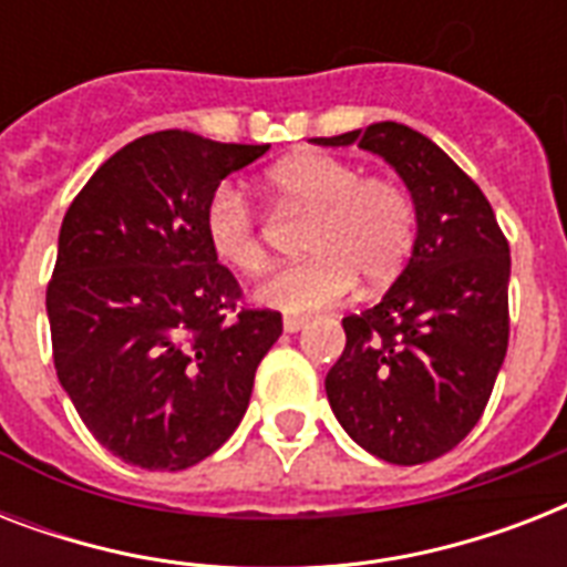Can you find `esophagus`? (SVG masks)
<instances>
[{"label":"esophagus","mask_w":567,"mask_h":567,"mask_svg":"<svg viewBox=\"0 0 567 567\" xmlns=\"http://www.w3.org/2000/svg\"><path fill=\"white\" fill-rule=\"evenodd\" d=\"M306 327V318H285V332H300Z\"/></svg>","instance_id":"obj_1"}]
</instances>
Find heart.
Segmentation results:
<instances>
[{
  "mask_svg": "<svg viewBox=\"0 0 567 567\" xmlns=\"http://www.w3.org/2000/svg\"><path fill=\"white\" fill-rule=\"evenodd\" d=\"M267 188L285 208L311 214L306 249L311 258L279 270L258 297L285 315L329 309L353 291L385 288L405 267L414 247L412 196L385 176L323 153H300L267 173ZM205 240L223 265L244 276L265 274L270 252L244 194L220 185L205 205Z\"/></svg>",
  "mask_w": 567,
  "mask_h": 567,
  "instance_id": "b5f03b06",
  "label": "heart"
}]
</instances>
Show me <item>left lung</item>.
Instances as JSON below:
<instances>
[{
	"label": "left lung",
	"instance_id": "obj_1",
	"mask_svg": "<svg viewBox=\"0 0 567 567\" xmlns=\"http://www.w3.org/2000/svg\"><path fill=\"white\" fill-rule=\"evenodd\" d=\"M382 155L417 214L412 258L388 293L344 318L327 396L347 435L391 465L444 456L483 417L509 347V240L476 182L403 123L315 137Z\"/></svg>",
	"mask_w": 567,
	"mask_h": 567
}]
</instances>
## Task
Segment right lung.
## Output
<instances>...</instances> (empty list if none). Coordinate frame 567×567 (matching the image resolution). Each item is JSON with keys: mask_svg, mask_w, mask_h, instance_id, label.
Here are the masks:
<instances>
[{"mask_svg": "<svg viewBox=\"0 0 567 567\" xmlns=\"http://www.w3.org/2000/svg\"><path fill=\"white\" fill-rule=\"evenodd\" d=\"M267 144L167 128L79 190L47 288L52 359L93 439L128 465L185 471L238 430L282 315L247 309L205 240V205Z\"/></svg>", "mask_w": 567, "mask_h": 567, "instance_id": "right-lung-1", "label": "right lung"}]
</instances>
